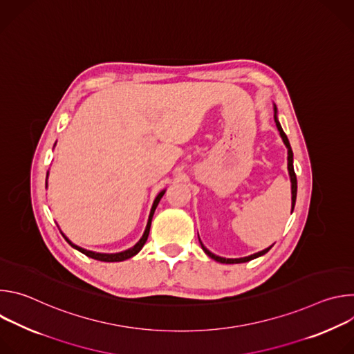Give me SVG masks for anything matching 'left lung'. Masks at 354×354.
I'll return each mask as SVG.
<instances>
[{"label":"left lung","instance_id":"obj_1","mask_svg":"<svg viewBox=\"0 0 354 354\" xmlns=\"http://www.w3.org/2000/svg\"><path fill=\"white\" fill-rule=\"evenodd\" d=\"M277 111H276V108H274V113H276ZM274 122H276V126H277V129H279V131H280V136H281V138H283V141H284V144H286V147L288 148V172H290V178H291V194H292V197H291V209L294 210V206H295V198H297V176H295V172H294V167H292V151H291V147H290V142H288V138H287V136H286V133L283 131V129H281V126H280V123H279V120H277V118H276V115H274ZM200 245H201V248H203V250L206 252V254L212 258V259H214V261H217V262H220V263H243V262H249V261H252V259H255V258H258V257H262V255H265L266 252H269L270 250V248L272 246H269L268 249H263V250H261V252H258V254H255V255H250V257H246V258H239V259H225V258H221V257H217V255H214V254H212V252L209 250V249H206L205 248V245L200 242Z\"/></svg>","mask_w":354,"mask_h":354}]
</instances>
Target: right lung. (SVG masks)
<instances>
[{
    "label": "right lung",
    "instance_id": "add662e5",
    "mask_svg": "<svg viewBox=\"0 0 354 354\" xmlns=\"http://www.w3.org/2000/svg\"><path fill=\"white\" fill-rule=\"evenodd\" d=\"M164 193H165V190H162V192L156 197V200H154V205H153V209H151L149 218H148V223H147V228H145L144 235L141 236V239H140V241H138L133 248H130V249H127V250H124V252H120V254H96V252L82 249V248H80V246H77V245L71 243L66 236H64V238H66V241H67L73 248H75L77 250L82 252L84 255L89 257V258H92V259H96V261H100V262H122V261H126V259H129V258H131V257L137 255L138 252H140V249H141V248L144 246V243L147 242V238H148V234H149V227H151V220H153L154 212H156V209H157V206H158V203H160L161 197L164 196Z\"/></svg>",
    "mask_w": 354,
    "mask_h": 354
}]
</instances>
